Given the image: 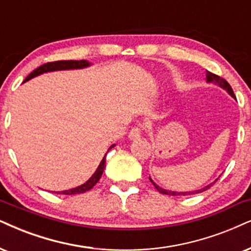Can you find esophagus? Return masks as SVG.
Segmentation results:
<instances>
[{"label":"esophagus","instance_id":"obj_1","mask_svg":"<svg viewBox=\"0 0 251 251\" xmlns=\"http://www.w3.org/2000/svg\"><path fill=\"white\" fill-rule=\"evenodd\" d=\"M141 131L142 128L140 126H134V127H132L131 131L128 133V138L129 139H135V138H139L141 134Z\"/></svg>","mask_w":251,"mask_h":251}]
</instances>
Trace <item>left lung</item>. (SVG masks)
I'll return each instance as SVG.
<instances>
[{"label":"left lung","instance_id":"1","mask_svg":"<svg viewBox=\"0 0 251 251\" xmlns=\"http://www.w3.org/2000/svg\"><path fill=\"white\" fill-rule=\"evenodd\" d=\"M206 78H207V82H213V83L220 85L221 88H224L225 90L228 91V94L231 95V97L235 98V95H234L233 89H231L229 83H228V82H227L226 80H225V78L220 77V76L215 75V74H213V73H211V72H207V74H206ZM149 179H151V178H149ZM217 180H218V179H217ZM217 180H215V182H217ZM151 182L154 184V186H155V188H156V190H157L158 192L163 193V195H169V196H188V195H196V193H201V192L206 191V190H207V189H210L211 186L214 184V183H211V184H208V185H206L205 188L199 189V190H196V191H190V192H175V191H168V190H164V189H162V188H160V186H157L156 184H155L151 179Z\"/></svg>","mask_w":251,"mask_h":251}]
</instances>
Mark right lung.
Wrapping results in <instances>:
<instances>
[{"label": "right lung", "mask_w": 251, "mask_h": 251, "mask_svg": "<svg viewBox=\"0 0 251 251\" xmlns=\"http://www.w3.org/2000/svg\"><path fill=\"white\" fill-rule=\"evenodd\" d=\"M88 66H90V62L85 61V60H81V61H74V60H61V61L47 62V63H44V65H41L40 67H38L37 69H34V71L31 73V74L28 75L26 78H25V81H28L30 78L34 77V76L40 75V74H43V73H46V72L65 71V69H78V68L88 67ZM112 147H115V145L111 146L110 149ZM105 157H106V155L103 157L102 162L100 163V166H98L97 170L95 171L94 175L91 176L90 179L87 180V182H85L84 184H82V185L77 186V188H74V189H71V190H66V191H61V192H54V193H60V195L71 196V195H77V193H84V192L89 191V190H90L91 188H94L95 184H96L98 180H100V177H102L104 168H105Z\"/></svg>", "instance_id": "obj_1"}]
</instances>
